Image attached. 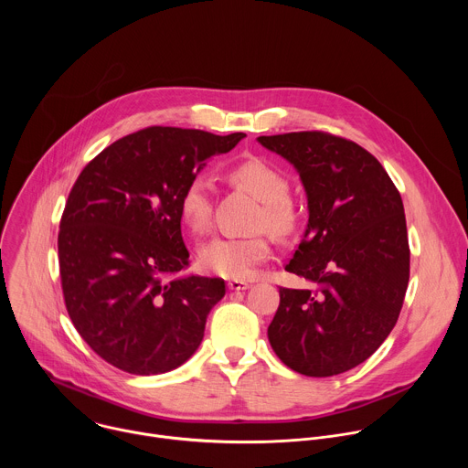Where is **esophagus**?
Returning a JSON list of instances; mask_svg holds the SVG:
<instances>
[{"mask_svg":"<svg viewBox=\"0 0 468 468\" xmlns=\"http://www.w3.org/2000/svg\"><path fill=\"white\" fill-rule=\"evenodd\" d=\"M228 287H229L231 291H246V289H250V283H248V282H242V280H229V282H228Z\"/></svg>","mask_w":468,"mask_h":468,"instance_id":"esophagus-1","label":"esophagus"}]
</instances>
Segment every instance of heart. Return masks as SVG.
<instances>
[{
    "instance_id": "b5f03b06",
    "label": "heart",
    "mask_w": 468,
    "mask_h": 468,
    "mask_svg": "<svg viewBox=\"0 0 468 468\" xmlns=\"http://www.w3.org/2000/svg\"><path fill=\"white\" fill-rule=\"evenodd\" d=\"M231 179L251 192L262 202L261 226L269 228L276 237H287L296 228V213L289 202V179L261 159H248L231 170ZM179 213L185 226L202 235L209 229L213 218V181L199 174L194 176L181 192ZM271 244L264 235L251 237H215L199 248L202 269L231 280H248L257 274L259 264L269 257Z\"/></svg>"
}]
</instances>
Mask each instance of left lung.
Returning <instances> with one entry per match:
<instances>
[{
  "label": "left lung",
  "instance_id": "obj_1",
  "mask_svg": "<svg viewBox=\"0 0 468 468\" xmlns=\"http://www.w3.org/2000/svg\"><path fill=\"white\" fill-rule=\"evenodd\" d=\"M303 183L309 222L287 272L314 289L280 287L269 325L276 356L311 378L343 374L388 337L410 282L402 196L379 161L324 131L259 137Z\"/></svg>",
  "mask_w": 468,
  "mask_h": 468
}]
</instances>
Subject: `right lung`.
Masks as SVG:
<instances>
[{
    "mask_svg": "<svg viewBox=\"0 0 468 468\" xmlns=\"http://www.w3.org/2000/svg\"><path fill=\"white\" fill-rule=\"evenodd\" d=\"M244 137L152 125L107 146L74 183L57 242L62 294L78 333L109 365L163 374L202 343L226 283L177 276L188 266L179 199L207 159Z\"/></svg>",
    "mask_w": 468,
    "mask_h": 468,
    "instance_id": "add662e5",
    "label": "right lung"
}]
</instances>
